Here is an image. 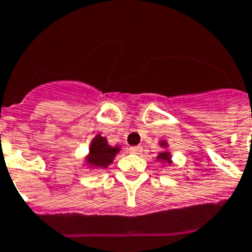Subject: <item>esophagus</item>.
Returning <instances> with one entry per match:
<instances>
[{"instance_id":"1","label":"esophagus","mask_w":252,"mask_h":252,"mask_svg":"<svg viewBox=\"0 0 252 252\" xmlns=\"http://www.w3.org/2000/svg\"><path fill=\"white\" fill-rule=\"evenodd\" d=\"M129 151H130V154L140 155V154H142V147H141V146H133V147H130Z\"/></svg>"}]
</instances>
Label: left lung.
<instances>
[{
    "label": "left lung",
    "instance_id": "left-lung-1",
    "mask_svg": "<svg viewBox=\"0 0 252 252\" xmlns=\"http://www.w3.org/2000/svg\"><path fill=\"white\" fill-rule=\"evenodd\" d=\"M160 146L167 147V142H165V141H161ZM157 159L161 161H167V163H172V161H171V154H169L168 151H163V153H160V154L157 157Z\"/></svg>",
    "mask_w": 252,
    "mask_h": 252
}]
</instances>
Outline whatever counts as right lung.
Returning <instances> with one entry per match:
<instances>
[{
    "instance_id": "1",
    "label": "right lung",
    "mask_w": 252,
    "mask_h": 252,
    "mask_svg": "<svg viewBox=\"0 0 252 252\" xmlns=\"http://www.w3.org/2000/svg\"><path fill=\"white\" fill-rule=\"evenodd\" d=\"M119 151V146H110L107 144L106 137L97 134L92 141L91 147H89V154H88L85 160H87L88 164L94 167V168H107Z\"/></svg>"
}]
</instances>
